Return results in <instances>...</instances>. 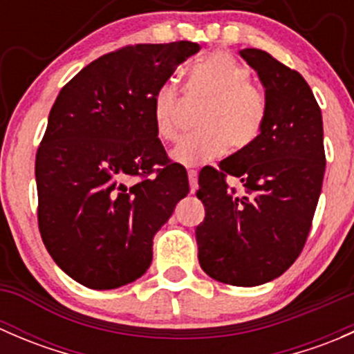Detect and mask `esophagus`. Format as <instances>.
Segmentation results:
<instances>
[{
	"instance_id": "1",
	"label": "esophagus",
	"mask_w": 354,
	"mask_h": 354,
	"mask_svg": "<svg viewBox=\"0 0 354 354\" xmlns=\"http://www.w3.org/2000/svg\"><path fill=\"white\" fill-rule=\"evenodd\" d=\"M198 174H197V171L195 169H190L188 171V181H190V192L192 194H195V192H197V188H198Z\"/></svg>"
}]
</instances>
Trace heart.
Masks as SVG:
<instances>
[{"instance_id": "b5f03b06", "label": "heart", "mask_w": 354, "mask_h": 354, "mask_svg": "<svg viewBox=\"0 0 354 354\" xmlns=\"http://www.w3.org/2000/svg\"><path fill=\"white\" fill-rule=\"evenodd\" d=\"M187 94L205 101L198 118L200 133L181 142L173 159L181 166L200 164L223 156L231 145L245 151L259 138L266 120V99L252 85V75L236 58L223 51L210 53L187 70ZM181 92L173 82H164L154 94L152 116L160 140L180 138Z\"/></svg>"}]
</instances>
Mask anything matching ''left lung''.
I'll return each instance as SVG.
<instances>
[{
    "mask_svg": "<svg viewBox=\"0 0 354 354\" xmlns=\"http://www.w3.org/2000/svg\"><path fill=\"white\" fill-rule=\"evenodd\" d=\"M241 58L266 88V120L245 151L205 167L197 197L205 217L195 230L198 262L212 279L259 286L292 266L305 246L326 173L322 113L312 88L262 49H241ZM238 177L245 194L225 183Z\"/></svg>",
    "mask_w": 354,
    "mask_h": 354,
    "instance_id": "8db88e82",
    "label": "left lung"
}]
</instances>
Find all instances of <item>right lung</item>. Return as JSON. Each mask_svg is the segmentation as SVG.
I'll list each match as a JSON object with an SVG mask.
<instances>
[{
  "label": "right lung",
  "instance_id": "1",
  "mask_svg": "<svg viewBox=\"0 0 354 354\" xmlns=\"http://www.w3.org/2000/svg\"><path fill=\"white\" fill-rule=\"evenodd\" d=\"M197 42L127 46L62 88L35 156L37 221L59 269L91 289L144 276L188 174L157 138L154 94Z\"/></svg>",
  "mask_w": 354,
  "mask_h": 354
}]
</instances>
